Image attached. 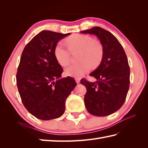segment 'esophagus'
<instances>
[{"mask_svg": "<svg viewBox=\"0 0 148 148\" xmlns=\"http://www.w3.org/2000/svg\"><path fill=\"white\" fill-rule=\"evenodd\" d=\"M75 80H76V82L77 83H80V78L76 77V78H75Z\"/></svg>", "mask_w": 148, "mask_h": 148, "instance_id": "esophagus-1", "label": "esophagus"}]
</instances>
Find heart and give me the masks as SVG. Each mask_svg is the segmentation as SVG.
<instances>
[{
    "label": "heart",
    "mask_w": 148,
    "mask_h": 148,
    "mask_svg": "<svg viewBox=\"0 0 148 148\" xmlns=\"http://www.w3.org/2000/svg\"><path fill=\"white\" fill-rule=\"evenodd\" d=\"M67 43L69 48L62 42H59L54 49L55 58L61 65L66 66L70 62V51L80 50L78 55L79 62L65 69V74L67 76L80 77L90 71L91 65L97 67L101 62L103 57L102 46L92 37L84 34H75L67 39Z\"/></svg>",
    "instance_id": "b5f03b06"
}]
</instances>
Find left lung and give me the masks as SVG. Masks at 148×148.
<instances>
[{
	"mask_svg": "<svg viewBox=\"0 0 148 148\" xmlns=\"http://www.w3.org/2000/svg\"><path fill=\"white\" fill-rule=\"evenodd\" d=\"M81 33L95 35L103 47L100 64L90 74L97 81L81 80L86 88L84 104L93 116H108L123 105L129 89L130 67L126 53L116 37L102 28L95 27Z\"/></svg>",
	"mask_w": 148,
	"mask_h": 148,
	"instance_id": "left-lung-1",
	"label": "left lung"
}]
</instances>
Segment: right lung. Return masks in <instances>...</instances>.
<instances>
[{
	"label": "right lung",
	"mask_w": 148,
	"mask_h": 148,
	"mask_svg": "<svg viewBox=\"0 0 148 148\" xmlns=\"http://www.w3.org/2000/svg\"><path fill=\"white\" fill-rule=\"evenodd\" d=\"M70 34L41 31L21 54L16 74L18 92L25 108L39 119L60 117L66 99L77 84L73 77L60 79L63 69L54 55L59 40Z\"/></svg>",
	"instance_id": "1"
}]
</instances>
